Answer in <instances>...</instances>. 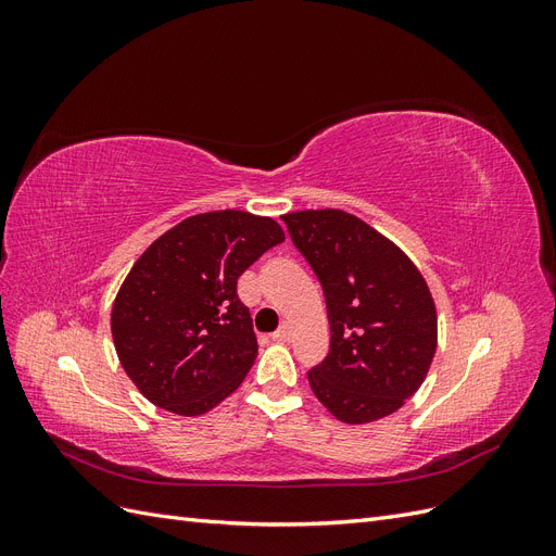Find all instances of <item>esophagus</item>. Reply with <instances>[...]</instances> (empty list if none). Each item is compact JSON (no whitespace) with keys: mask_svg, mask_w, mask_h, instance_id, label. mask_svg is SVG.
Here are the masks:
<instances>
[{"mask_svg":"<svg viewBox=\"0 0 556 556\" xmlns=\"http://www.w3.org/2000/svg\"><path fill=\"white\" fill-rule=\"evenodd\" d=\"M290 336H292L290 325H288V323H282V325L271 333V339H274V341H290Z\"/></svg>","mask_w":556,"mask_h":556,"instance_id":"obj_1","label":"esophagus"}]
</instances>
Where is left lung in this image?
Listing matches in <instances>:
<instances>
[{
	"instance_id": "obj_1",
	"label": "left lung",
	"mask_w": 556,
	"mask_h": 556,
	"mask_svg": "<svg viewBox=\"0 0 556 556\" xmlns=\"http://www.w3.org/2000/svg\"><path fill=\"white\" fill-rule=\"evenodd\" d=\"M282 220L327 301L331 343L308 371L315 396L345 425L396 413L425 382L439 341L422 274L345 211H296Z\"/></svg>"
}]
</instances>
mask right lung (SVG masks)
Listing matches in <instances>:
<instances>
[{
  "label": "right lung",
  "instance_id": "add662e5",
  "mask_svg": "<svg viewBox=\"0 0 556 556\" xmlns=\"http://www.w3.org/2000/svg\"><path fill=\"white\" fill-rule=\"evenodd\" d=\"M285 241L271 217L199 213L131 266L111 313L117 359L139 392L176 415H204L243 382L257 357L239 276Z\"/></svg>",
  "mask_w": 556,
  "mask_h": 556
}]
</instances>
